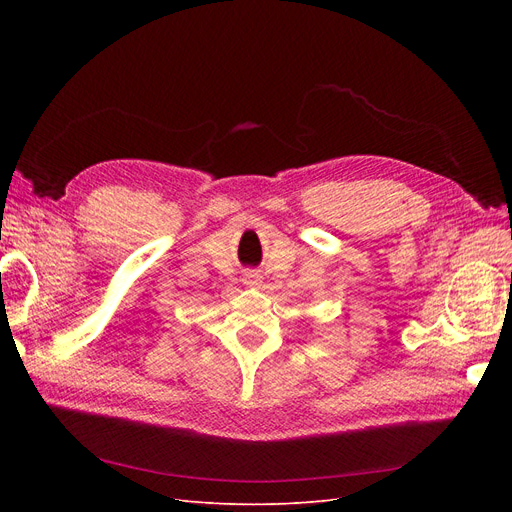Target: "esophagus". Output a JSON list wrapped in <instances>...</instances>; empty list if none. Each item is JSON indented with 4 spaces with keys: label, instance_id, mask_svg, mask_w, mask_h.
Returning <instances> with one entry per match:
<instances>
[{
    "label": "esophagus",
    "instance_id": "esophagus-1",
    "mask_svg": "<svg viewBox=\"0 0 512 512\" xmlns=\"http://www.w3.org/2000/svg\"><path fill=\"white\" fill-rule=\"evenodd\" d=\"M259 282H261V276H259L255 270H249V272L245 274V284L255 286V284H259Z\"/></svg>",
    "mask_w": 512,
    "mask_h": 512
}]
</instances>
